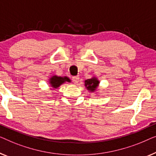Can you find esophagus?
Returning a JSON list of instances; mask_svg holds the SVG:
<instances>
[{"instance_id": "1", "label": "esophagus", "mask_w": 156, "mask_h": 156, "mask_svg": "<svg viewBox=\"0 0 156 156\" xmlns=\"http://www.w3.org/2000/svg\"><path fill=\"white\" fill-rule=\"evenodd\" d=\"M72 80H73V82L76 84V83H78L79 82V77L78 76H73V78H72Z\"/></svg>"}]
</instances>
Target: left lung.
<instances>
[{
    "instance_id": "obj_1",
    "label": "left lung",
    "mask_w": 156,
    "mask_h": 156,
    "mask_svg": "<svg viewBox=\"0 0 156 156\" xmlns=\"http://www.w3.org/2000/svg\"><path fill=\"white\" fill-rule=\"evenodd\" d=\"M99 80L96 78H93L90 79H87L85 81V85L87 89L90 91H95L99 85Z\"/></svg>"
}]
</instances>
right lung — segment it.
I'll list each match as a JSON object with an SVG mask.
<instances>
[{"label":"right lung","mask_w":156,"mask_h":156,"mask_svg":"<svg viewBox=\"0 0 156 156\" xmlns=\"http://www.w3.org/2000/svg\"><path fill=\"white\" fill-rule=\"evenodd\" d=\"M66 81L67 82H71V80L65 76V77H61V76H54L49 79V83L51 86L53 87V88H57V87L60 86L61 84H63V83H65Z\"/></svg>","instance_id":"obj_1"}]
</instances>
